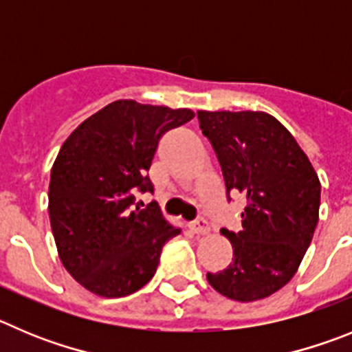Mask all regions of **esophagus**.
<instances>
[{
  "instance_id": "1",
  "label": "esophagus",
  "mask_w": 352,
  "mask_h": 352,
  "mask_svg": "<svg viewBox=\"0 0 352 352\" xmlns=\"http://www.w3.org/2000/svg\"><path fill=\"white\" fill-rule=\"evenodd\" d=\"M191 230L195 231L196 235H207L208 231H210V226H208L207 219H204V217H198V219L192 221L191 223Z\"/></svg>"
}]
</instances>
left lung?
Instances as JSON below:
<instances>
[{"label":"left lung","mask_w":352,"mask_h":352,"mask_svg":"<svg viewBox=\"0 0 352 352\" xmlns=\"http://www.w3.org/2000/svg\"><path fill=\"white\" fill-rule=\"evenodd\" d=\"M226 186L245 195L242 230H223L233 263L207 274L217 293L236 302L267 298L298 270L314 236L321 184L289 131L265 112H198Z\"/></svg>","instance_id":"obj_1"}]
</instances>
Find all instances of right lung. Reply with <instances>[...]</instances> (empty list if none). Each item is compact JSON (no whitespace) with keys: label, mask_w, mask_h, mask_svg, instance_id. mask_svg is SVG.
<instances>
[{"label":"right lung","mask_w":352,"mask_h":352,"mask_svg":"<svg viewBox=\"0 0 352 352\" xmlns=\"http://www.w3.org/2000/svg\"><path fill=\"white\" fill-rule=\"evenodd\" d=\"M192 117L119 100L63 144L50 172V226L65 268L91 293L119 298L144 287L180 233L156 204L138 207L137 192H154L147 172L161 137Z\"/></svg>","instance_id":"obj_1"}]
</instances>
